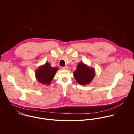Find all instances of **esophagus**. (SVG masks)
Masks as SVG:
<instances>
[{"label":"esophagus","instance_id":"34e87169","mask_svg":"<svg viewBox=\"0 0 134 134\" xmlns=\"http://www.w3.org/2000/svg\"><path fill=\"white\" fill-rule=\"evenodd\" d=\"M62 69L63 70H68V67L67 66H63L62 68Z\"/></svg>","mask_w":134,"mask_h":134}]
</instances>
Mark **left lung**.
Listing matches in <instances>:
<instances>
[{"label": "left lung", "instance_id": "obj_1", "mask_svg": "<svg viewBox=\"0 0 134 134\" xmlns=\"http://www.w3.org/2000/svg\"><path fill=\"white\" fill-rule=\"evenodd\" d=\"M77 82L80 85L89 84L96 75L94 68L89 67L82 62H80L77 66V69L73 73Z\"/></svg>", "mask_w": 134, "mask_h": 134}]
</instances>
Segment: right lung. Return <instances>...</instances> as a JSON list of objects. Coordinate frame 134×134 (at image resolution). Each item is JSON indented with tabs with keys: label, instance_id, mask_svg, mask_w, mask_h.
I'll list each match as a JSON object with an SVG mask.
<instances>
[{
	"label": "right lung",
	"instance_id": "1",
	"mask_svg": "<svg viewBox=\"0 0 134 134\" xmlns=\"http://www.w3.org/2000/svg\"><path fill=\"white\" fill-rule=\"evenodd\" d=\"M58 70V68L52 67L50 63L46 62L44 65L40 66L38 69L36 71V77L40 83L49 85L55 77Z\"/></svg>",
	"mask_w": 134,
	"mask_h": 134
}]
</instances>
